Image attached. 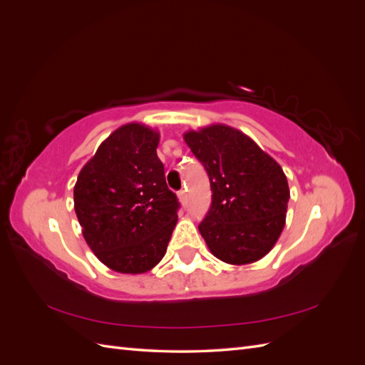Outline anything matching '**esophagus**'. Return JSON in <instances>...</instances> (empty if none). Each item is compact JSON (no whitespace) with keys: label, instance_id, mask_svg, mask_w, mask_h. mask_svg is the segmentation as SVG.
I'll list each match as a JSON object with an SVG mask.
<instances>
[{"label":"esophagus","instance_id":"esophagus-1","mask_svg":"<svg viewBox=\"0 0 365 365\" xmlns=\"http://www.w3.org/2000/svg\"><path fill=\"white\" fill-rule=\"evenodd\" d=\"M178 197H180V201H181L182 205L187 204V193H185V190H180L178 192Z\"/></svg>","mask_w":365,"mask_h":365}]
</instances>
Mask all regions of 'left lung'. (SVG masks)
Here are the masks:
<instances>
[{"instance_id":"obj_1","label":"left lung","mask_w":365,"mask_h":365,"mask_svg":"<svg viewBox=\"0 0 365 365\" xmlns=\"http://www.w3.org/2000/svg\"><path fill=\"white\" fill-rule=\"evenodd\" d=\"M184 140L210 180L212 204L197 227L210 251L231 264L262 259L277 242L288 210L289 187L279 163L224 125L190 130Z\"/></svg>"}]
</instances>
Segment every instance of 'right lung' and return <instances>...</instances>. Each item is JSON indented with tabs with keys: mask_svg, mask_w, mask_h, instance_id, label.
Returning <instances> with one entry per match:
<instances>
[{
	"mask_svg": "<svg viewBox=\"0 0 365 365\" xmlns=\"http://www.w3.org/2000/svg\"><path fill=\"white\" fill-rule=\"evenodd\" d=\"M157 132L129 123L109 135L77 176L74 210L86 244L108 268L152 269L164 257L180 201L164 178Z\"/></svg>",
	"mask_w": 365,
	"mask_h": 365,
	"instance_id": "1",
	"label": "right lung"
}]
</instances>
